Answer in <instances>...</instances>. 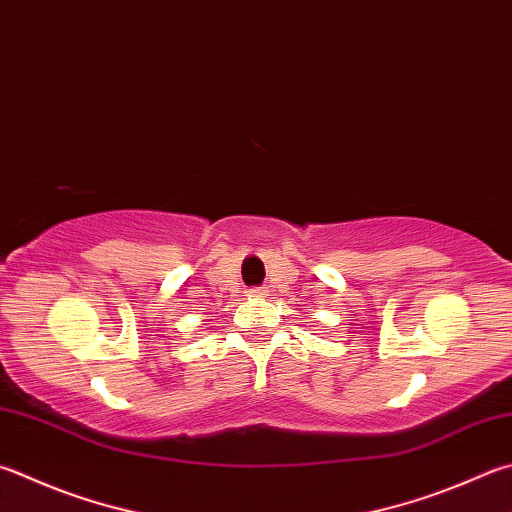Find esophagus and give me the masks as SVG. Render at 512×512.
Returning <instances> with one entry per match:
<instances>
[{
	"label": "esophagus",
	"mask_w": 512,
	"mask_h": 512,
	"mask_svg": "<svg viewBox=\"0 0 512 512\" xmlns=\"http://www.w3.org/2000/svg\"><path fill=\"white\" fill-rule=\"evenodd\" d=\"M267 294V289H249V296H265Z\"/></svg>",
	"instance_id": "34e87169"
}]
</instances>
